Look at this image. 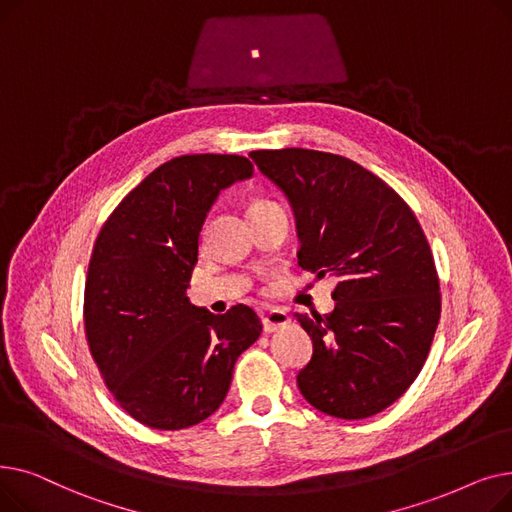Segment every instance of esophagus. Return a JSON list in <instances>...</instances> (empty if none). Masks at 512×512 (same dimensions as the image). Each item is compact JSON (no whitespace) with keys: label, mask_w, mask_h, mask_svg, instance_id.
I'll return each mask as SVG.
<instances>
[{"label":"esophagus","mask_w":512,"mask_h":512,"mask_svg":"<svg viewBox=\"0 0 512 512\" xmlns=\"http://www.w3.org/2000/svg\"><path fill=\"white\" fill-rule=\"evenodd\" d=\"M261 324H263V332L272 334L290 324V315L284 309H270L261 317Z\"/></svg>","instance_id":"obj_1"}]
</instances>
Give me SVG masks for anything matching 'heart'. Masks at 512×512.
Returning a JSON list of instances; mask_svg holds the SVG:
<instances>
[{
	"label": "heart",
	"instance_id": "b5f03b06",
	"mask_svg": "<svg viewBox=\"0 0 512 512\" xmlns=\"http://www.w3.org/2000/svg\"><path fill=\"white\" fill-rule=\"evenodd\" d=\"M267 205H274V203L267 201V199H255V201L251 203V207H249V213H251V211H257V209H261V207H267Z\"/></svg>",
	"mask_w": 512,
	"mask_h": 512
}]
</instances>
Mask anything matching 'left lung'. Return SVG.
I'll use <instances>...</instances> for the list:
<instances>
[{
    "label": "left lung",
    "instance_id": "left-lung-1",
    "mask_svg": "<svg viewBox=\"0 0 512 512\" xmlns=\"http://www.w3.org/2000/svg\"><path fill=\"white\" fill-rule=\"evenodd\" d=\"M288 197L299 265L338 278L328 315L294 313L313 340L297 375L317 411L365 419L419 375L440 321V280L411 207L357 161L313 149L251 151Z\"/></svg>",
    "mask_w": 512,
    "mask_h": 512
}]
</instances>
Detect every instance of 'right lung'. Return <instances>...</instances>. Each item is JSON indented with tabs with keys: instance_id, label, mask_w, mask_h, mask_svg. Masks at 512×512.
<instances>
[{
	"instance_id": "add662e5",
	"label": "right lung",
	"mask_w": 512,
	"mask_h": 512,
	"mask_svg": "<svg viewBox=\"0 0 512 512\" xmlns=\"http://www.w3.org/2000/svg\"><path fill=\"white\" fill-rule=\"evenodd\" d=\"M253 176L242 155H180L155 168L105 220L85 282V334L118 405L153 429H184L220 409L232 369L259 338L247 305H191L199 236L220 191Z\"/></svg>"
}]
</instances>
